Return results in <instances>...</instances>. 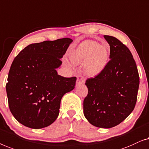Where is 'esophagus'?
Segmentation results:
<instances>
[{
	"mask_svg": "<svg viewBox=\"0 0 149 149\" xmlns=\"http://www.w3.org/2000/svg\"><path fill=\"white\" fill-rule=\"evenodd\" d=\"M85 83V78L81 75H78L77 78V81H76V85H80L83 84Z\"/></svg>",
	"mask_w": 149,
	"mask_h": 149,
	"instance_id": "esophagus-1",
	"label": "esophagus"
}]
</instances>
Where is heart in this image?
Wrapping results in <instances>:
<instances>
[{"mask_svg":"<svg viewBox=\"0 0 149 149\" xmlns=\"http://www.w3.org/2000/svg\"><path fill=\"white\" fill-rule=\"evenodd\" d=\"M109 58V50L93 40L81 43L72 54L70 60L75 65H84V72L90 76L99 74L105 68Z\"/></svg>","mask_w":149,"mask_h":149,"instance_id":"b5f03b06","label":"heart"}]
</instances>
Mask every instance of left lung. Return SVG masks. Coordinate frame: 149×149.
<instances>
[{
	"mask_svg": "<svg viewBox=\"0 0 149 149\" xmlns=\"http://www.w3.org/2000/svg\"><path fill=\"white\" fill-rule=\"evenodd\" d=\"M104 38L110 46V60L99 74L86 81L88 93L84 100V114L92 125L110 128L132 112L140 78L128 48L113 36Z\"/></svg>",
	"mask_w": 149,
	"mask_h": 149,
	"instance_id": "left-lung-1",
	"label": "left lung"
}]
</instances>
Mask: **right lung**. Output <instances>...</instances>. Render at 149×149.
Returning a JSON list of instances; mask_svg holds the SVG:
<instances>
[{"label": "right lung", "instance_id": "1", "mask_svg": "<svg viewBox=\"0 0 149 149\" xmlns=\"http://www.w3.org/2000/svg\"><path fill=\"white\" fill-rule=\"evenodd\" d=\"M72 41L64 38L31 44L14 58L6 91L11 113L25 126L40 129L53 123L63 96L74 89L76 77H64L56 70Z\"/></svg>", "mask_w": 149, "mask_h": 149}]
</instances>
